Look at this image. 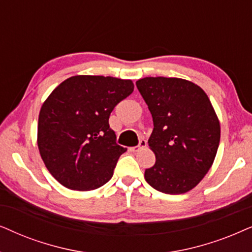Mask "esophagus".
Returning a JSON list of instances; mask_svg holds the SVG:
<instances>
[{
    "label": "esophagus",
    "mask_w": 252,
    "mask_h": 252,
    "mask_svg": "<svg viewBox=\"0 0 252 252\" xmlns=\"http://www.w3.org/2000/svg\"><path fill=\"white\" fill-rule=\"evenodd\" d=\"M146 144H147V142L145 139H140L139 140V145L132 147L131 151H132V152H138L140 149H144V147H146Z\"/></svg>",
    "instance_id": "34e87169"
}]
</instances>
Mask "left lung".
Masks as SVG:
<instances>
[{"label": "left lung", "instance_id": "1", "mask_svg": "<svg viewBox=\"0 0 252 252\" xmlns=\"http://www.w3.org/2000/svg\"><path fill=\"white\" fill-rule=\"evenodd\" d=\"M153 117L149 146L156 163L145 180L163 193L193 189L212 166L220 143V123L209 96L181 78L145 77L136 82Z\"/></svg>", "mask_w": 252, "mask_h": 252}]
</instances>
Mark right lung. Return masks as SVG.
Returning <instances> with one entry per match:
<instances>
[{
  "label": "right lung",
  "mask_w": 252,
  "mask_h": 252,
  "mask_svg": "<svg viewBox=\"0 0 252 252\" xmlns=\"http://www.w3.org/2000/svg\"><path fill=\"white\" fill-rule=\"evenodd\" d=\"M133 92L130 79L73 76L50 93L40 109L38 147L49 173L71 190L90 191L112 179L120 156L109 115Z\"/></svg>",
  "instance_id": "1"
}]
</instances>
